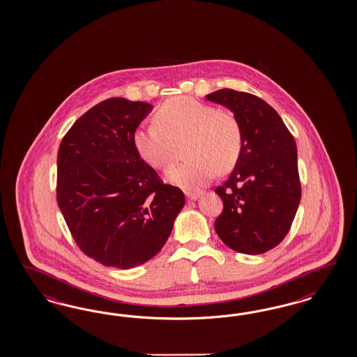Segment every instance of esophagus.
<instances>
[{
  "mask_svg": "<svg viewBox=\"0 0 357 357\" xmlns=\"http://www.w3.org/2000/svg\"><path fill=\"white\" fill-rule=\"evenodd\" d=\"M185 195H187V197L190 200H196V199H199V196L202 195V192L200 191H188Z\"/></svg>",
  "mask_w": 357,
  "mask_h": 357,
  "instance_id": "34e87169",
  "label": "esophagus"
}]
</instances>
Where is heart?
Listing matches in <instances>:
<instances>
[{
    "instance_id": "b5f03b06",
    "label": "heart",
    "mask_w": 357,
    "mask_h": 357,
    "mask_svg": "<svg viewBox=\"0 0 357 357\" xmlns=\"http://www.w3.org/2000/svg\"><path fill=\"white\" fill-rule=\"evenodd\" d=\"M182 162L172 166L166 178L185 190L209 183L216 173L234 169L242 153L243 130L233 112L188 97L166 100L155 112V124L133 132V146L142 161L166 169L183 144Z\"/></svg>"
}]
</instances>
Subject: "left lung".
Masks as SVG:
<instances>
[{"label": "left lung", "instance_id": "obj_1", "mask_svg": "<svg viewBox=\"0 0 357 357\" xmlns=\"http://www.w3.org/2000/svg\"><path fill=\"white\" fill-rule=\"evenodd\" d=\"M206 99L231 109L243 130L237 165L215 190L224 203L215 230L234 251L263 254L288 234L301 200L296 141L279 114L257 96L221 89Z\"/></svg>", "mask_w": 357, "mask_h": 357}]
</instances>
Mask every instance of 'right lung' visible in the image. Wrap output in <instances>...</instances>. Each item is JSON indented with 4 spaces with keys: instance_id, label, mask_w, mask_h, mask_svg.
<instances>
[{
    "instance_id": "right-lung-1",
    "label": "right lung",
    "mask_w": 357,
    "mask_h": 357,
    "mask_svg": "<svg viewBox=\"0 0 357 357\" xmlns=\"http://www.w3.org/2000/svg\"><path fill=\"white\" fill-rule=\"evenodd\" d=\"M151 111L145 102L109 98L77 120L59 146L57 204L77 246L106 267L130 270L157 255L185 203L133 146Z\"/></svg>"
}]
</instances>
